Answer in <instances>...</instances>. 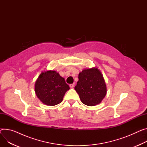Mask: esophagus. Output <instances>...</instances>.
<instances>
[{
  "instance_id": "1",
  "label": "esophagus",
  "mask_w": 147,
  "mask_h": 147,
  "mask_svg": "<svg viewBox=\"0 0 147 147\" xmlns=\"http://www.w3.org/2000/svg\"><path fill=\"white\" fill-rule=\"evenodd\" d=\"M74 86H75V84H70V85H69V86H70V88H73L74 87Z\"/></svg>"
}]
</instances>
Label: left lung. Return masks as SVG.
<instances>
[{"label": "left lung", "instance_id": "left-lung-1", "mask_svg": "<svg viewBox=\"0 0 147 147\" xmlns=\"http://www.w3.org/2000/svg\"><path fill=\"white\" fill-rule=\"evenodd\" d=\"M75 89L81 102L88 106L101 102L107 94V85L103 75L97 67L84 69L79 74Z\"/></svg>", "mask_w": 147, "mask_h": 147}]
</instances>
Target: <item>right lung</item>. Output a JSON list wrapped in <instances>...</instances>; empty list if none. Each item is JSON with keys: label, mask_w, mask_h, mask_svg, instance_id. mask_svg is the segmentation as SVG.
Masks as SVG:
<instances>
[{"label": "right lung", "mask_w": 147, "mask_h": 147, "mask_svg": "<svg viewBox=\"0 0 147 147\" xmlns=\"http://www.w3.org/2000/svg\"><path fill=\"white\" fill-rule=\"evenodd\" d=\"M69 86L56 71L42 72L35 84V91L41 102L48 106L61 103Z\"/></svg>", "instance_id": "add662e5"}]
</instances>
